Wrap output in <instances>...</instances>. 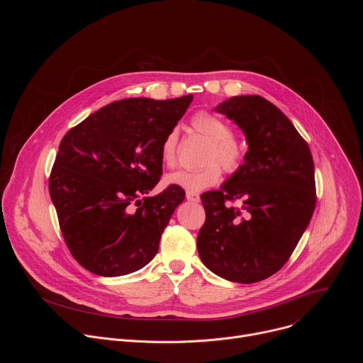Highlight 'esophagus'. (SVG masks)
Masks as SVG:
<instances>
[{
	"label": "esophagus",
	"instance_id": "34e87169",
	"mask_svg": "<svg viewBox=\"0 0 363 363\" xmlns=\"http://www.w3.org/2000/svg\"><path fill=\"white\" fill-rule=\"evenodd\" d=\"M186 199L191 202H198L199 201V195L196 192L192 191H186Z\"/></svg>",
	"mask_w": 363,
	"mask_h": 363
}]
</instances>
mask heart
Masks as SVG:
<instances>
[{
    "label": "heart",
    "instance_id": "b5f03b06",
    "mask_svg": "<svg viewBox=\"0 0 363 363\" xmlns=\"http://www.w3.org/2000/svg\"><path fill=\"white\" fill-rule=\"evenodd\" d=\"M192 128L211 140V146L206 152L205 165L199 169H182L167 177V182L178 185L188 191H202L216 185L221 178L223 169L233 174L237 172L245 160L244 143L233 135L231 125L221 116L201 111L191 119ZM161 158L168 168H174L178 161V132L174 129L167 133L161 143Z\"/></svg>",
    "mask_w": 363,
    "mask_h": 363
}]
</instances>
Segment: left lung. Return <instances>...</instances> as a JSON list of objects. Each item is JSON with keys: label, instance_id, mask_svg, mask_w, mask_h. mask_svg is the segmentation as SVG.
Returning a JSON list of instances; mask_svg holds the SVG:
<instances>
[{"label": "left lung", "instance_id": "obj_1", "mask_svg": "<svg viewBox=\"0 0 363 363\" xmlns=\"http://www.w3.org/2000/svg\"><path fill=\"white\" fill-rule=\"evenodd\" d=\"M216 112L244 132L248 150L242 167L218 191L201 195L205 223L198 254L225 280L257 283L286 264L313 216L312 152L290 119L262 96H234Z\"/></svg>", "mask_w": 363, "mask_h": 363}]
</instances>
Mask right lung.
Returning <instances> with one entry per match:
<instances>
[{
    "instance_id": "right-lung-1",
    "label": "right lung",
    "mask_w": 363,
    "mask_h": 363,
    "mask_svg": "<svg viewBox=\"0 0 363 363\" xmlns=\"http://www.w3.org/2000/svg\"><path fill=\"white\" fill-rule=\"evenodd\" d=\"M192 99L113 101L62 139L48 189L65 241L86 270L125 276L157 255L185 192L169 185L146 195L162 175L161 143Z\"/></svg>"
}]
</instances>
